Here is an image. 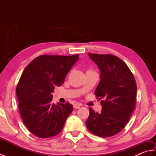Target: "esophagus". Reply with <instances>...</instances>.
<instances>
[{"label":"esophagus","mask_w":156,"mask_h":156,"mask_svg":"<svg viewBox=\"0 0 156 156\" xmlns=\"http://www.w3.org/2000/svg\"><path fill=\"white\" fill-rule=\"evenodd\" d=\"M80 106H81V104L80 103H75L74 104V105H73V107H74V108H79L80 107Z\"/></svg>","instance_id":"obj_1"}]
</instances>
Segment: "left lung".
I'll return each mask as SVG.
<instances>
[{
	"label": "left lung",
	"instance_id": "left-lung-1",
	"mask_svg": "<svg viewBox=\"0 0 156 156\" xmlns=\"http://www.w3.org/2000/svg\"><path fill=\"white\" fill-rule=\"evenodd\" d=\"M101 71V80L94 94L101 101V113L89 108L86 122L92 133L109 137L122 131L135 107L137 84L133 73L125 63L111 54L88 53Z\"/></svg>",
	"mask_w": 156,
	"mask_h": 156
}]
</instances>
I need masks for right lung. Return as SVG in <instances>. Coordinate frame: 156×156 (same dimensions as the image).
<instances>
[{"label": "right lung", "instance_id": "obj_1", "mask_svg": "<svg viewBox=\"0 0 156 156\" xmlns=\"http://www.w3.org/2000/svg\"><path fill=\"white\" fill-rule=\"evenodd\" d=\"M78 58V54L41 55L22 73L16 88L19 109L25 127L36 137L48 138L60 133L72 112L68 102L51 104V93L63 84Z\"/></svg>", "mask_w": 156, "mask_h": 156}]
</instances>
